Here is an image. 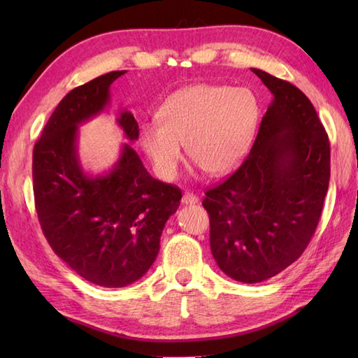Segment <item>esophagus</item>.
Here are the masks:
<instances>
[{
  "label": "esophagus",
  "instance_id": "esophagus-1",
  "mask_svg": "<svg viewBox=\"0 0 358 358\" xmlns=\"http://www.w3.org/2000/svg\"><path fill=\"white\" fill-rule=\"evenodd\" d=\"M181 203L186 204V206H187V204H196V203H199V196L191 194V192H185L183 199H181Z\"/></svg>",
  "mask_w": 358,
  "mask_h": 358
}]
</instances>
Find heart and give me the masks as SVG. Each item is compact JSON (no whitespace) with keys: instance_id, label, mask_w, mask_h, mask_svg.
Segmentation results:
<instances>
[{"instance_id":"1","label":"heart","mask_w":358,"mask_h":358,"mask_svg":"<svg viewBox=\"0 0 358 358\" xmlns=\"http://www.w3.org/2000/svg\"><path fill=\"white\" fill-rule=\"evenodd\" d=\"M158 118L141 124L140 143L159 177H177L183 144L196 167L220 177L246 158L260 109L249 89L195 85L167 98Z\"/></svg>"}]
</instances>
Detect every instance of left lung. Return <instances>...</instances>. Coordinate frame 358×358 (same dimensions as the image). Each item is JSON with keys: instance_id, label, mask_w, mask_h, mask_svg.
Returning <instances> with one entry per match:
<instances>
[{"instance_id": "8db88e82", "label": "left lung", "mask_w": 358, "mask_h": 358, "mask_svg": "<svg viewBox=\"0 0 358 358\" xmlns=\"http://www.w3.org/2000/svg\"><path fill=\"white\" fill-rule=\"evenodd\" d=\"M252 72L272 101L245 163L203 200L214 260L241 283L277 275L303 254L331 177L329 140L309 98L291 83Z\"/></svg>"}]
</instances>
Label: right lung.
Segmentation results:
<instances>
[{
  "label": "right lung",
  "instance_id": "add662e5",
  "mask_svg": "<svg viewBox=\"0 0 358 358\" xmlns=\"http://www.w3.org/2000/svg\"><path fill=\"white\" fill-rule=\"evenodd\" d=\"M126 71L101 75L67 94L34 148V194L38 220L50 248L72 271L103 287H124L154 264L159 237L177 212L181 191L155 180L129 143L138 123L117 113L126 140L118 159L101 173L85 171L78 127L110 104V85Z\"/></svg>",
  "mask_w": 358,
  "mask_h": 358
}]
</instances>
